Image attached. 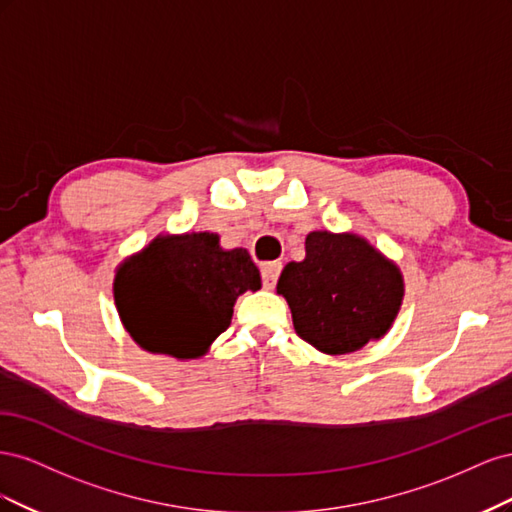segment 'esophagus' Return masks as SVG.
<instances>
[{
  "label": "esophagus",
  "mask_w": 512,
  "mask_h": 512,
  "mask_svg": "<svg viewBox=\"0 0 512 512\" xmlns=\"http://www.w3.org/2000/svg\"><path fill=\"white\" fill-rule=\"evenodd\" d=\"M282 273V262H267L265 267H262V284H265L267 290L275 288L277 284V277H280Z\"/></svg>",
  "instance_id": "1"
}]
</instances>
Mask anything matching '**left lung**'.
<instances>
[{"instance_id":"8db88e82","label":"left lung","mask_w":512,"mask_h":512,"mask_svg":"<svg viewBox=\"0 0 512 512\" xmlns=\"http://www.w3.org/2000/svg\"><path fill=\"white\" fill-rule=\"evenodd\" d=\"M277 294L288 301L301 339L324 354H348L391 329L404 277L354 232L314 230L305 239V258L284 267Z\"/></svg>"}]
</instances>
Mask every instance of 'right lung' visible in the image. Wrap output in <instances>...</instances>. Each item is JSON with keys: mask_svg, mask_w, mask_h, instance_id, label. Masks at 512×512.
Returning a JSON list of instances; mask_svg holds the SVG:
<instances>
[{"mask_svg": "<svg viewBox=\"0 0 512 512\" xmlns=\"http://www.w3.org/2000/svg\"><path fill=\"white\" fill-rule=\"evenodd\" d=\"M258 288L247 250H222L213 232H188L160 235L123 260L113 294L123 327L143 350L196 359L228 329L239 294Z\"/></svg>", "mask_w": 512, "mask_h": 512, "instance_id": "right-lung-1", "label": "right lung"}]
</instances>
